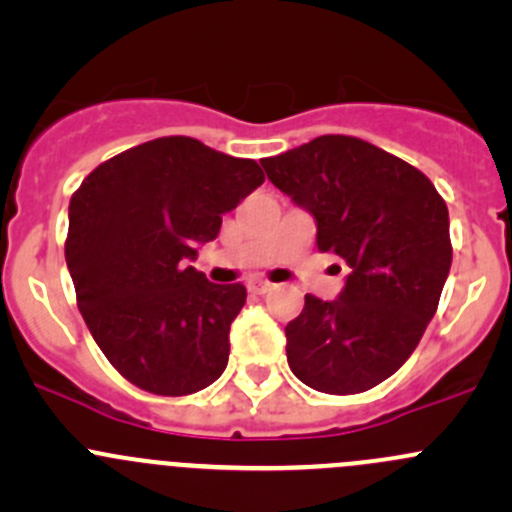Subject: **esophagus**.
Here are the masks:
<instances>
[{
    "label": "esophagus",
    "instance_id": "esophagus-1",
    "mask_svg": "<svg viewBox=\"0 0 512 512\" xmlns=\"http://www.w3.org/2000/svg\"><path fill=\"white\" fill-rule=\"evenodd\" d=\"M272 287H275V285H272V282H267V280H252L250 282V292H255V294L270 292Z\"/></svg>",
    "mask_w": 512,
    "mask_h": 512
}]
</instances>
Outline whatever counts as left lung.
<instances>
[{
    "mask_svg": "<svg viewBox=\"0 0 512 512\" xmlns=\"http://www.w3.org/2000/svg\"><path fill=\"white\" fill-rule=\"evenodd\" d=\"M262 168L317 220L319 252L349 267L337 299L307 294L285 327L289 369L324 394L374 389L438 309L453 257L446 203L421 170L354 136H319Z\"/></svg>",
    "mask_w": 512,
    "mask_h": 512,
    "instance_id": "8db88e82",
    "label": "left lung"
}]
</instances>
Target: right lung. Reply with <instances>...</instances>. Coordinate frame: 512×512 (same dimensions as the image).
Returning a JSON list of instances; mask_svg holds the SVG:
<instances>
[{"label":"right lung","instance_id":"obj_1","mask_svg":"<svg viewBox=\"0 0 512 512\" xmlns=\"http://www.w3.org/2000/svg\"><path fill=\"white\" fill-rule=\"evenodd\" d=\"M262 183L255 160L165 136L108 158L71 195L66 265L81 317L138 389L188 396L225 371L247 289L213 285L188 260Z\"/></svg>","mask_w":512,"mask_h":512}]
</instances>
